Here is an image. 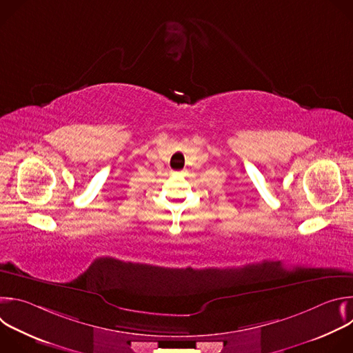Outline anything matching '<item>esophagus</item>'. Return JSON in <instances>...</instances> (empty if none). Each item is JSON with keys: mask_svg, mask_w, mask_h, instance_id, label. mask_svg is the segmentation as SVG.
I'll return each instance as SVG.
<instances>
[{"mask_svg": "<svg viewBox=\"0 0 353 353\" xmlns=\"http://www.w3.org/2000/svg\"><path fill=\"white\" fill-rule=\"evenodd\" d=\"M179 173H180V174H184V173H185V170H181V172H179Z\"/></svg>", "mask_w": 353, "mask_h": 353, "instance_id": "1", "label": "esophagus"}]
</instances>
